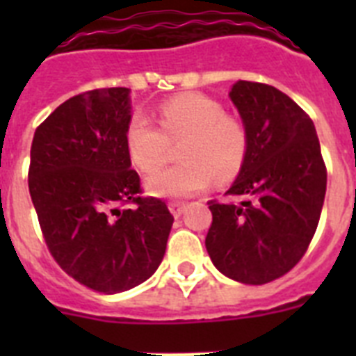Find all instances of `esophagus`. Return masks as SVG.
<instances>
[{"label":"esophagus","mask_w":356,"mask_h":356,"mask_svg":"<svg viewBox=\"0 0 356 356\" xmlns=\"http://www.w3.org/2000/svg\"><path fill=\"white\" fill-rule=\"evenodd\" d=\"M169 210H171V213L175 217H180L185 210V203L184 201H171L169 203Z\"/></svg>","instance_id":"obj_1"}]
</instances>
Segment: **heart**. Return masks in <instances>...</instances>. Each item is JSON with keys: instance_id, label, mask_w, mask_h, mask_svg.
I'll return each mask as SVG.
<instances>
[{"instance_id": "obj_1", "label": "heart", "mask_w": 356, "mask_h": 356, "mask_svg": "<svg viewBox=\"0 0 356 356\" xmlns=\"http://www.w3.org/2000/svg\"><path fill=\"white\" fill-rule=\"evenodd\" d=\"M160 128L135 114L127 128L131 162L144 172L159 169L168 159L169 140L184 139L178 165L146 178V188L162 197H187L209 187L216 176L228 180L246 160L250 137L241 119L225 114L219 102L200 92H181L156 108Z\"/></svg>"}]
</instances>
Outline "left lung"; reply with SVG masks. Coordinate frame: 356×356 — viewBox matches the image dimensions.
I'll use <instances>...</instances> for the list:
<instances>
[{"label":"left lung","instance_id":"obj_1","mask_svg":"<svg viewBox=\"0 0 356 356\" xmlns=\"http://www.w3.org/2000/svg\"><path fill=\"white\" fill-rule=\"evenodd\" d=\"M250 147L228 196L209 201L205 238L213 266L248 285L287 275L316 234L326 194V165L312 119L271 85L238 80L229 90Z\"/></svg>","mask_w":356,"mask_h":356}]
</instances>
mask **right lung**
Returning a JSON list of instances; mask_svg holds the SVG:
<instances>
[{
    "label": "right lung",
    "instance_id": "add662e5",
    "mask_svg": "<svg viewBox=\"0 0 356 356\" xmlns=\"http://www.w3.org/2000/svg\"><path fill=\"white\" fill-rule=\"evenodd\" d=\"M130 119L127 87L81 92L40 122L30 151L28 187L49 253L103 294L156 271L175 221L162 200L140 196L127 149ZM127 202L136 207L118 209Z\"/></svg>",
    "mask_w": 356,
    "mask_h": 356
}]
</instances>
